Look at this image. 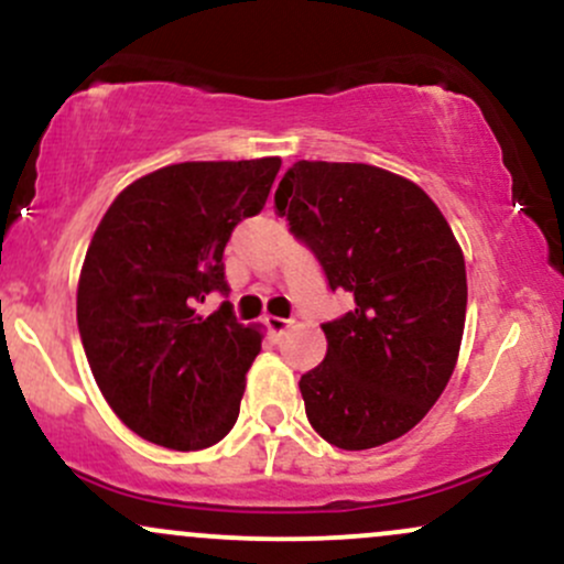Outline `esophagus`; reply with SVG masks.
<instances>
[{
	"mask_svg": "<svg viewBox=\"0 0 564 564\" xmlns=\"http://www.w3.org/2000/svg\"><path fill=\"white\" fill-rule=\"evenodd\" d=\"M265 328H269L271 333H284L290 328V319L284 317H265Z\"/></svg>",
	"mask_w": 564,
	"mask_h": 564,
	"instance_id": "1",
	"label": "esophagus"
}]
</instances>
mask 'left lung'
Returning a JSON list of instances; mask_svg holds the SVG:
<instances>
[{
  "label": "left lung",
  "mask_w": 564,
  "mask_h": 564,
  "mask_svg": "<svg viewBox=\"0 0 564 564\" xmlns=\"http://www.w3.org/2000/svg\"><path fill=\"white\" fill-rule=\"evenodd\" d=\"M276 215L352 312L323 323L328 352L299 381L312 427L338 449L401 438L441 398L468 306L465 260L420 185L368 163L299 161Z\"/></svg>",
  "instance_id": "left-lung-1"
}]
</instances>
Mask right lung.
<instances>
[{
  "label": "right lung",
  "mask_w": 564,
  "mask_h": 564,
  "mask_svg": "<svg viewBox=\"0 0 564 564\" xmlns=\"http://www.w3.org/2000/svg\"><path fill=\"white\" fill-rule=\"evenodd\" d=\"M280 159L187 161L110 204L77 284V328L101 395L144 441L207 449L239 416L260 330L236 323L223 250L269 198Z\"/></svg>",
  "instance_id": "right-lung-1"
}]
</instances>
